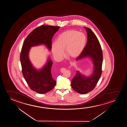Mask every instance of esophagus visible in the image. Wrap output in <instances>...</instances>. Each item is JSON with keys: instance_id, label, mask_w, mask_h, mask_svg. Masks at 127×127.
Instances as JSON below:
<instances>
[{"instance_id": "34e87169", "label": "esophagus", "mask_w": 127, "mask_h": 127, "mask_svg": "<svg viewBox=\"0 0 127 127\" xmlns=\"http://www.w3.org/2000/svg\"><path fill=\"white\" fill-rule=\"evenodd\" d=\"M65 69L64 68H62L61 70H60V71H61V72L62 73L64 72L65 71Z\"/></svg>"}]
</instances>
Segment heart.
Instances as JSON below:
<instances>
[{
	"label": "heart",
	"instance_id": "heart-1",
	"mask_svg": "<svg viewBox=\"0 0 127 127\" xmlns=\"http://www.w3.org/2000/svg\"><path fill=\"white\" fill-rule=\"evenodd\" d=\"M87 38L84 33L75 30H68L60 34L56 43L52 44V53L55 57L60 59L63 51L67 56L75 58L83 50Z\"/></svg>",
	"mask_w": 127,
	"mask_h": 127
}]
</instances>
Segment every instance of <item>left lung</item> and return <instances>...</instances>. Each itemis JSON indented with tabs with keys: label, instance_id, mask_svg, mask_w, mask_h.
<instances>
[{
	"label": "left lung",
	"instance_id": "obj_1",
	"mask_svg": "<svg viewBox=\"0 0 127 127\" xmlns=\"http://www.w3.org/2000/svg\"><path fill=\"white\" fill-rule=\"evenodd\" d=\"M87 31V42L82 53L76 58V60L85 57L92 59L94 71L89 77H85L78 71L71 80V87L76 92L81 94H87L95 87L102 73L103 53L101 45L95 35L89 28L85 27Z\"/></svg>",
	"mask_w": 127,
	"mask_h": 127
}]
</instances>
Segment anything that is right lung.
Returning <instances> with one entry per match:
<instances>
[{"mask_svg":"<svg viewBox=\"0 0 127 127\" xmlns=\"http://www.w3.org/2000/svg\"><path fill=\"white\" fill-rule=\"evenodd\" d=\"M60 27L48 25L39 26L30 32L23 44L20 56L22 73L30 88L38 93H47L56 85V82L52 78L51 72L52 62L49 59L45 66L37 71L29 60V51L32 46L40 44H45L50 50L52 37Z\"/></svg>","mask_w":127,"mask_h":127,"instance_id":"add662e5","label":"right lung"}]
</instances>
